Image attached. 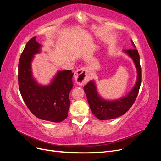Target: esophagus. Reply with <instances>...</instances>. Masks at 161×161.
Instances as JSON below:
<instances>
[{
  "label": "esophagus",
  "mask_w": 161,
  "mask_h": 161,
  "mask_svg": "<svg viewBox=\"0 0 161 161\" xmlns=\"http://www.w3.org/2000/svg\"><path fill=\"white\" fill-rule=\"evenodd\" d=\"M75 80L79 85H83L90 80V72L86 67H82L75 71Z\"/></svg>",
  "instance_id": "esophagus-1"
}]
</instances>
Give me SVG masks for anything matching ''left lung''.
Segmentation results:
<instances>
[{
  "instance_id": "left-lung-1",
  "label": "left lung",
  "mask_w": 161,
  "mask_h": 161,
  "mask_svg": "<svg viewBox=\"0 0 161 161\" xmlns=\"http://www.w3.org/2000/svg\"><path fill=\"white\" fill-rule=\"evenodd\" d=\"M131 42L134 44L133 41ZM134 46H135L134 45ZM125 52L133 59L138 72L136 84L127 96L121 99L108 101L101 99L97 95V89L93 81L89 82L84 86V90L92 113L100 120L114 119L124 115L131 108L138 96L142 80L139 53L136 48L125 50Z\"/></svg>"
}]
</instances>
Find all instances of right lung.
<instances>
[{
    "mask_svg": "<svg viewBox=\"0 0 161 161\" xmlns=\"http://www.w3.org/2000/svg\"><path fill=\"white\" fill-rule=\"evenodd\" d=\"M33 37L28 41L19 58L18 82L22 98L31 113L43 120L61 122L68 117L73 83L71 70L59 71L52 84L40 86L33 79L31 62L41 45Z\"/></svg>",
    "mask_w": 161,
    "mask_h": 161,
    "instance_id": "obj_1",
    "label": "right lung"
}]
</instances>
